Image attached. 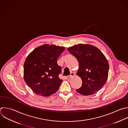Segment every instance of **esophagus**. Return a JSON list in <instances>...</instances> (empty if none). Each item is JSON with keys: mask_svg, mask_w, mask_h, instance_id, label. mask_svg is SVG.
<instances>
[{"mask_svg": "<svg viewBox=\"0 0 128 128\" xmlns=\"http://www.w3.org/2000/svg\"><path fill=\"white\" fill-rule=\"evenodd\" d=\"M74 76V72H71L70 73V76H68V78H72Z\"/></svg>", "mask_w": 128, "mask_h": 128, "instance_id": "obj_1", "label": "esophagus"}]
</instances>
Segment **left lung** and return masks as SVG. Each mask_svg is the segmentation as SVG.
<instances>
[{"label": "left lung", "instance_id": "obj_1", "mask_svg": "<svg viewBox=\"0 0 128 128\" xmlns=\"http://www.w3.org/2000/svg\"><path fill=\"white\" fill-rule=\"evenodd\" d=\"M78 60L79 68L76 74L82 80V86L76 90L84 96L98 92L106 84L109 65L102 52L96 47L80 44L68 48Z\"/></svg>", "mask_w": 128, "mask_h": 128}]
</instances>
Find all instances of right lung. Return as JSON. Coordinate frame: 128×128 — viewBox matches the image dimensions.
<instances>
[{
    "mask_svg": "<svg viewBox=\"0 0 128 128\" xmlns=\"http://www.w3.org/2000/svg\"><path fill=\"white\" fill-rule=\"evenodd\" d=\"M64 49L45 44L35 48L26 58L24 66V80L35 94L48 96L58 90L62 80L58 78L61 67L57 59Z\"/></svg>",
    "mask_w": 128,
    "mask_h": 128,
    "instance_id": "add662e5",
    "label": "right lung"
}]
</instances>
